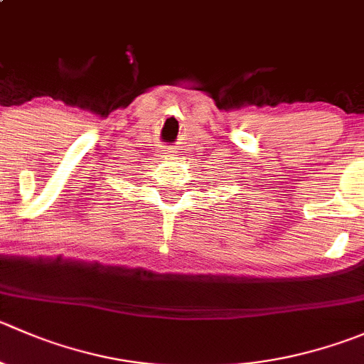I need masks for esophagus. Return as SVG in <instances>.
<instances>
[{
    "instance_id": "1",
    "label": "esophagus",
    "mask_w": 364,
    "mask_h": 364,
    "mask_svg": "<svg viewBox=\"0 0 364 364\" xmlns=\"http://www.w3.org/2000/svg\"><path fill=\"white\" fill-rule=\"evenodd\" d=\"M160 156H161V158H165V160H167V158L171 156V151H164V153H161Z\"/></svg>"
}]
</instances>
